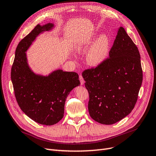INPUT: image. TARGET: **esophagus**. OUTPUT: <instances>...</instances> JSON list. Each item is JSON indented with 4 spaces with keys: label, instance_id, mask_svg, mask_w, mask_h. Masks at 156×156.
<instances>
[{
    "label": "esophagus",
    "instance_id": "1",
    "mask_svg": "<svg viewBox=\"0 0 156 156\" xmlns=\"http://www.w3.org/2000/svg\"><path fill=\"white\" fill-rule=\"evenodd\" d=\"M79 79H80V83H81V85H83L84 84V83H85V80H84L83 78L82 77V76L81 74L80 75Z\"/></svg>",
    "mask_w": 156,
    "mask_h": 156
}]
</instances>
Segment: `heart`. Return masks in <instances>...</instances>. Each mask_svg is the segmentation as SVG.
Masks as SVG:
<instances>
[{
  "label": "heart",
  "instance_id": "1",
  "mask_svg": "<svg viewBox=\"0 0 156 156\" xmlns=\"http://www.w3.org/2000/svg\"><path fill=\"white\" fill-rule=\"evenodd\" d=\"M93 40L94 39L90 38L80 42L75 45V49L78 53H81L93 44ZM110 45V38L107 34H101L86 54L85 60L87 64L92 67H96L104 62L108 56Z\"/></svg>",
  "mask_w": 156,
  "mask_h": 156
}]
</instances>
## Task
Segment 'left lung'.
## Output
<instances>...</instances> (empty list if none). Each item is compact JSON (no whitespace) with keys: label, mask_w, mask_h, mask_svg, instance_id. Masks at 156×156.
Returning a JSON list of instances; mask_svg holds the SVG:
<instances>
[{"label":"left lung","mask_w":156,"mask_h":156,"mask_svg":"<svg viewBox=\"0 0 156 156\" xmlns=\"http://www.w3.org/2000/svg\"><path fill=\"white\" fill-rule=\"evenodd\" d=\"M140 59L137 46L119 27L108 58L83 72L89 94V112L96 122L116 123L133 110L143 81Z\"/></svg>","instance_id":"obj_1"}]
</instances>
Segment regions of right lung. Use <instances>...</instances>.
<instances>
[{
    "mask_svg": "<svg viewBox=\"0 0 156 156\" xmlns=\"http://www.w3.org/2000/svg\"><path fill=\"white\" fill-rule=\"evenodd\" d=\"M54 27L53 23L38 24L21 40L11 72L15 96L21 110L35 122L45 125H55L63 118L67 96L80 85L76 73L56 69L44 76L33 72L29 66L26 51L40 34Z\"/></svg>",
    "mask_w": 156,
    "mask_h": 156,
    "instance_id": "right-lung-1",
    "label": "right lung"
}]
</instances>
